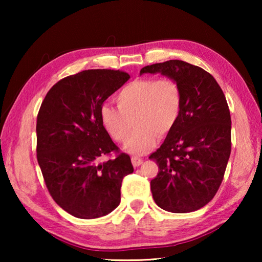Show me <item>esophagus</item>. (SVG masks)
Here are the masks:
<instances>
[{"instance_id": "obj_1", "label": "esophagus", "mask_w": 262, "mask_h": 262, "mask_svg": "<svg viewBox=\"0 0 262 262\" xmlns=\"http://www.w3.org/2000/svg\"><path fill=\"white\" fill-rule=\"evenodd\" d=\"M142 162H143V159L140 158L139 156H133V157H132V163H133V165H134L135 167L141 165Z\"/></svg>"}]
</instances>
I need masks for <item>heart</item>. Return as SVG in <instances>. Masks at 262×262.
<instances>
[{
    "label": "heart",
    "mask_w": 262,
    "mask_h": 262,
    "mask_svg": "<svg viewBox=\"0 0 262 262\" xmlns=\"http://www.w3.org/2000/svg\"><path fill=\"white\" fill-rule=\"evenodd\" d=\"M118 107L104 105L100 120L106 132L118 143H125L130 154L143 155L156 144L159 135H166L178 122L183 108V92L172 78H137L126 84L117 97Z\"/></svg>",
    "instance_id": "obj_1"
}]
</instances>
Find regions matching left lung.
<instances>
[{
	"label": "left lung",
	"mask_w": 262,
	"mask_h": 262,
	"mask_svg": "<svg viewBox=\"0 0 262 262\" xmlns=\"http://www.w3.org/2000/svg\"><path fill=\"white\" fill-rule=\"evenodd\" d=\"M173 78L183 92L178 122L149 159L158 173L150 183L155 202L171 212H192L212 200L231 154V117L211 75L185 61L170 60L141 69Z\"/></svg>",
	"instance_id": "8db88e82"
}]
</instances>
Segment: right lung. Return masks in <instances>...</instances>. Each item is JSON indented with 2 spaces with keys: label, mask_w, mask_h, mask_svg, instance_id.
<instances>
[{
  "label": "right lung",
  "mask_w": 262,
  "mask_h": 262,
  "mask_svg": "<svg viewBox=\"0 0 262 262\" xmlns=\"http://www.w3.org/2000/svg\"><path fill=\"white\" fill-rule=\"evenodd\" d=\"M122 70L89 69L60 79L37 117V159L57 205L77 219H98L120 203L123 177L133 173L100 120V108L123 85ZM115 157L104 163L100 157Z\"/></svg>",
  "instance_id": "add662e5"
}]
</instances>
